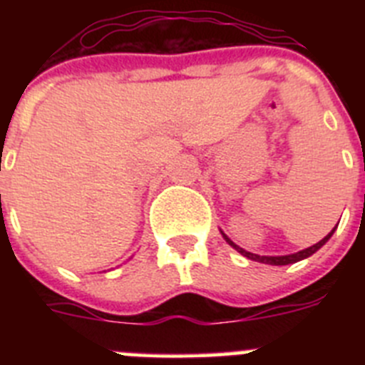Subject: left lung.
Instances as JSON below:
<instances>
[{
	"label": "left lung",
	"instance_id": "1",
	"mask_svg": "<svg viewBox=\"0 0 365 365\" xmlns=\"http://www.w3.org/2000/svg\"><path fill=\"white\" fill-rule=\"evenodd\" d=\"M333 232H334V228H333ZM333 232H329V234L325 235L324 240L318 241V243L312 245V247L305 248V250H299V252H296V254H289V256H257V254L247 252V250H243V248L237 247V245H235L234 241L228 240V235L222 234V237H225V240H227V243L230 245V247H234L235 250H237V252L243 254V256H245V257H248V259L259 261V263H267V265H289V263H296V261L305 259V257L312 256V254H314L316 250H318V248H322V247H324L325 243H327L329 237H331V235H333Z\"/></svg>",
	"mask_w": 365,
	"mask_h": 365
}]
</instances>
